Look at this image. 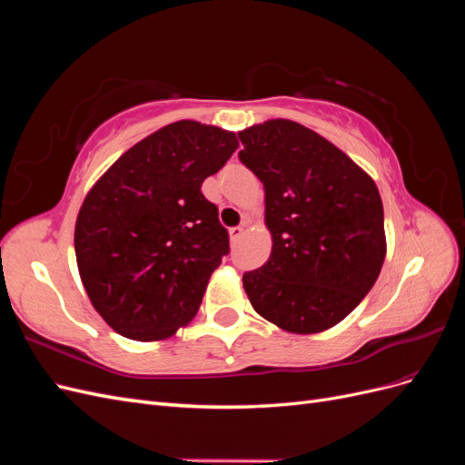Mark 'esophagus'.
I'll use <instances>...</instances> for the list:
<instances>
[{
  "label": "esophagus",
  "instance_id": "1",
  "mask_svg": "<svg viewBox=\"0 0 465 465\" xmlns=\"http://www.w3.org/2000/svg\"><path fill=\"white\" fill-rule=\"evenodd\" d=\"M244 232V229L242 227H232V229H229V236H231V241H236V238H241V234Z\"/></svg>",
  "mask_w": 465,
  "mask_h": 465
}]
</instances>
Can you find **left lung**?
<instances>
[{
    "label": "left lung",
    "mask_w": 465,
    "mask_h": 465,
    "mask_svg": "<svg viewBox=\"0 0 465 465\" xmlns=\"http://www.w3.org/2000/svg\"><path fill=\"white\" fill-rule=\"evenodd\" d=\"M238 159L265 192L272 254L246 272L254 311L291 333H318L355 311L386 258L374 180L326 137L291 120L238 132Z\"/></svg>",
    "instance_id": "obj_1"
}]
</instances>
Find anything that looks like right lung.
<instances>
[{"label":"right lung","mask_w":465,"mask_h":465,"mask_svg":"<svg viewBox=\"0 0 465 465\" xmlns=\"http://www.w3.org/2000/svg\"><path fill=\"white\" fill-rule=\"evenodd\" d=\"M236 147L234 132L180 120L125 151L89 190L75 223L77 267L94 311L120 335L166 340L198 312L229 254L202 184Z\"/></svg>","instance_id":"add662e5"}]
</instances>
